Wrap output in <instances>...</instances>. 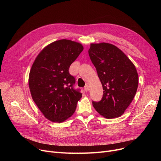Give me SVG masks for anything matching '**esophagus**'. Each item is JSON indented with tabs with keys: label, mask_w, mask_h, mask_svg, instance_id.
Returning a JSON list of instances; mask_svg holds the SVG:
<instances>
[{
	"label": "esophagus",
	"mask_w": 161,
	"mask_h": 161,
	"mask_svg": "<svg viewBox=\"0 0 161 161\" xmlns=\"http://www.w3.org/2000/svg\"><path fill=\"white\" fill-rule=\"evenodd\" d=\"M84 90H85L86 92H88V91H89V85H87V84L85 86V88H84Z\"/></svg>",
	"instance_id": "esophagus-1"
}]
</instances>
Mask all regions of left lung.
Wrapping results in <instances>:
<instances>
[{"instance_id":"left-lung-1","label":"left lung","mask_w":161,"mask_h":161,"mask_svg":"<svg viewBox=\"0 0 161 161\" xmlns=\"http://www.w3.org/2000/svg\"><path fill=\"white\" fill-rule=\"evenodd\" d=\"M89 55L104 90L102 100L92 102V106L106 119L120 117L136 95V67L120 49L109 43L91 44Z\"/></svg>"}]
</instances>
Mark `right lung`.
<instances>
[{"label": "right lung", "mask_w": 161, "mask_h": 161, "mask_svg": "<svg viewBox=\"0 0 161 161\" xmlns=\"http://www.w3.org/2000/svg\"><path fill=\"white\" fill-rule=\"evenodd\" d=\"M83 50L78 42L57 40L42 49L32 65L29 86L32 100L51 121L69 119L82 97L79 89H74L75 80L69 70Z\"/></svg>", "instance_id": "add662e5"}]
</instances>
